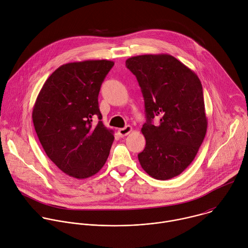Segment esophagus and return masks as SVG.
<instances>
[{"instance_id": "obj_1", "label": "esophagus", "mask_w": 248, "mask_h": 248, "mask_svg": "<svg viewBox=\"0 0 248 248\" xmlns=\"http://www.w3.org/2000/svg\"><path fill=\"white\" fill-rule=\"evenodd\" d=\"M131 131H132V127H131L130 125H126V126L124 127V128H120V129L118 130V133L120 134L121 137H124V136L128 135Z\"/></svg>"}]
</instances>
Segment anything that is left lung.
Listing matches in <instances>:
<instances>
[{
  "instance_id": "8db88e82",
  "label": "left lung",
  "mask_w": 248,
  "mask_h": 248,
  "mask_svg": "<svg viewBox=\"0 0 248 248\" xmlns=\"http://www.w3.org/2000/svg\"><path fill=\"white\" fill-rule=\"evenodd\" d=\"M125 66L135 75L145 102L141 167L157 180L178 176L196 157L207 129L202 82L170 54L132 56ZM154 117L160 118L157 126L151 124Z\"/></svg>"
}]
</instances>
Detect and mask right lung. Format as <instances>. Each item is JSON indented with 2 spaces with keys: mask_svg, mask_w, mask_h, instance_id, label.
Returning <instances> with one entry per match:
<instances>
[{
  "mask_svg": "<svg viewBox=\"0 0 248 248\" xmlns=\"http://www.w3.org/2000/svg\"><path fill=\"white\" fill-rule=\"evenodd\" d=\"M113 66L105 59L61 65L46 80L33 107V124L46 155L71 177L93 176L109 156L114 130L100 121L98 94Z\"/></svg>",
  "mask_w": 248,
  "mask_h": 248,
  "instance_id": "right-lung-1",
  "label": "right lung"
}]
</instances>
